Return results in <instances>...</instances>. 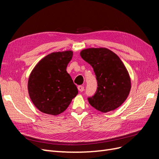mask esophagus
Instances as JSON below:
<instances>
[{
    "label": "esophagus",
    "instance_id": "34e87169",
    "mask_svg": "<svg viewBox=\"0 0 159 159\" xmlns=\"http://www.w3.org/2000/svg\"><path fill=\"white\" fill-rule=\"evenodd\" d=\"M78 90L80 91H83L84 90V87L83 85H78Z\"/></svg>",
    "mask_w": 159,
    "mask_h": 159
}]
</instances>
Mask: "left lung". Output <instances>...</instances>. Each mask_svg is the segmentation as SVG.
Masks as SVG:
<instances>
[{
  "label": "left lung",
  "instance_id": "1",
  "mask_svg": "<svg viewBox=\"0 0 159 159\" xmlns=\"http://www.w3.org/2000/svg\"><path fill=\"white\" fill-rule=\"evenodd\" d=\"M80 56L92 66L98 82L96 92L88 98L89 104L103 113L119 107L127 98L131 86L121 59L103 48L83 50Z\"/></svg>",
  "mask_w": 159,
  "mask_h": 159
}]
</instances>
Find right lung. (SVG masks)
<instances>
[{
  "label": "right lung",
  "mask_w": 159,
  "mask_h": 159,
  "mask_svg": "<svg viewBox=\"0 0 159 159\" xmlns=\"http://www.w3.org/2000/svg\"><path fill=\"white\" fill-rule=\"evenodd\" d=\"M72 56V51L51 53L32 71L28 82V93L41 112L60 114L78 95V88L66 71Z\"/></svg>",
  "instance_id": "add662e5"
}]
</instances>
